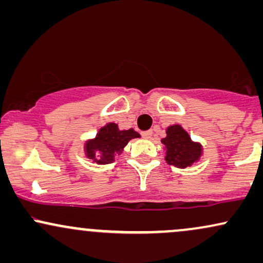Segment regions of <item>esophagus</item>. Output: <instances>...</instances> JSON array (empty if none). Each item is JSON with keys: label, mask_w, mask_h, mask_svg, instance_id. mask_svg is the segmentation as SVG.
Wrapping results in <instances>:
<instances>
[{"label": "esophagus", "mask_w": 263, "mask_h": 263, "mask_svg": "<svg viewBox=\"0 0 263 263\" xmlns=\"http://www.w3.org/2000/svg\"><path fill=\"white\" fill-rule=\"evenodd\" d=\"M153 132L152 131H146V132H142V137L146 138V140H151L152 138Z\"/></svg>", "instance_id": "esophagus-1"}]
</instances>
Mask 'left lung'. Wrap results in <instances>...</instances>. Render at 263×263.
<instances>
[{"instance_id": "obj_1", "label": "left lung", "mask_w": 263, "mask_h": 263, "mask_svg": "<svg viewBox=\"0 0 263 263\" xmlns=\"http://www.w3.org/2000/svg\"><path fill=\"white\" fill-rule=\"evenodd\" d=\"M165 134L167 136L161 142L164 146V158L168 164L184 170L200 161L203 146L200 142L193 141L182 126L178 123L171 125L165 128Z\"/></svg>"}]
</instances>
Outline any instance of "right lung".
<instances>
[{"label":"right lung","mask_w":263,"mask_h":263,"mask_svg":"<svg viewBox=\"0 0 263 263\" xmlns=\"http://www.w3.org/2000/svg\"><path fill=\"white\" fill-rule=\"evenodd\" d=\"M134 128L120 129L119 125L108 122L99 129L93 138H89L84 143V153L86 158L98 164H110L115 157L121 155L123 148L134 138H140Z\"/></svg>","instance_id":"obj_1"}]
</instances>
